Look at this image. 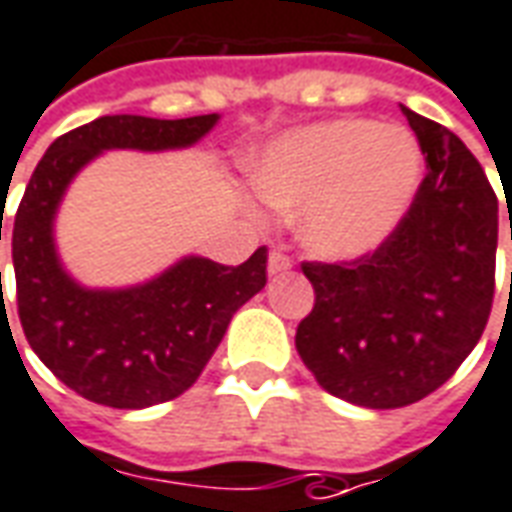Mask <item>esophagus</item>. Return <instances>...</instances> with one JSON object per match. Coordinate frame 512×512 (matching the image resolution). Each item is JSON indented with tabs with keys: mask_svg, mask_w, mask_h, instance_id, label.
Masks as SVG:
<instances>
[{
	"mask_svg": "<svg viewBox=\"0 0 512 512\" xmlns=\"http://www.w3.org/2000/svg\"><path fill=\"white\" fill-rule=\"evenodd\" d=\"M291 266V257L285 255V252H277V249H274V252L268 255V274H282V271H288Z\"/></svg>",
	"mask_w": 512,
	"mask_h": 512,
	"instance_id": "obj_1",
	"label": "esophagus"
}]
</instances>
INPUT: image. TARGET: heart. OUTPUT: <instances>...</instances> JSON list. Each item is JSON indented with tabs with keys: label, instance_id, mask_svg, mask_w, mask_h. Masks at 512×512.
<instances>
[{
	"label": "heart",
	"instance_id": "b5f03b06",
	"mask_svg": "<svg viewBox=\"0 0 512 512\" xmlns=\"http://www.w3.org/2000/svg\"><path fill=\"white\" fill-rule=\"evenodd\" d=\"M421 177V149L405 127L335 119L302 127L252 160L257 196L296 210L299 238L318 257L355 260L388 238Z\"/></svg>",
	"mask_w": 512,
	"mask_h": 512
}]
</instances>
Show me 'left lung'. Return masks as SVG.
<instances>
[{"label": "left lung", "mask_w": 512, "mask_h": 512, "mask_svg": "<svg viewBox=\"0 0 512 512\" xmlns=\"http://www.w3.org/2000/svg\"><path fill=\"white\" fill-rule=\"evenodd\" d=\"M402 113L427 163L410 210L352 263H302L316 305L296 327V352L324 391L371 410L441 388L477 346L493 305L491 182L455 132Z\"/></svg>", "instance_id": "1"}]
</instances>
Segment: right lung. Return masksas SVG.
<instances>
[{"label": "right lung", "instance_id": "add662e5", "mask_svg": "<svg viewBox=\"0 0 512 512\" xmlns=\"http://www.w3.org/2000/svg\"><path fill=\"white\" fill-rule=\"evenodd\" d=\"M216 121L219 113L174 121L102 116L60 135L32 171L13 221L21 327L57 380L96 405L141 410L188 391L235 310L263 291L268 255L260 246L241 266L191 255L144 285L85 288L57 257L60 199L77 171L107 149H185Z\"/></svg>", "mask_w": 512, "mask_h": 512}]
</instances>
